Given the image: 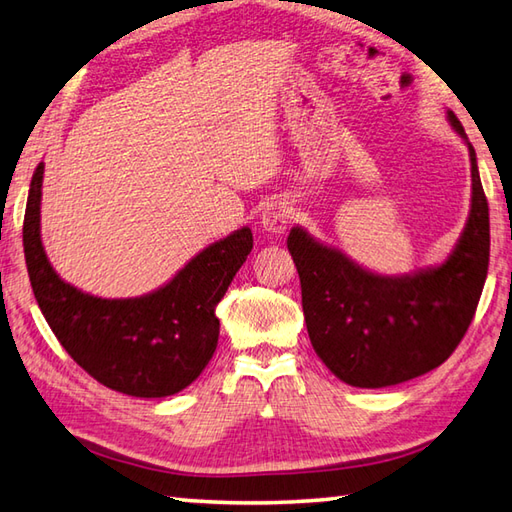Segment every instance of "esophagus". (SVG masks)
I'll return each mask as SVG.
<instances>
[{
  "instance_id": "esophagus-1",
  "label": "esophagus",
  "mask_w": 512,
  "mask_h": 512,
  "mask_svg": "<svg viewBox=\"0 0 512 512\" xmlns=\"http://www.w3.org/2000/svg\"><path fill=\"white\" fill-rule=\"evenodd\" d=\"M259 224L273 235H280L291 224V208L284 201H268L262 208V215H259Z\"/></svg>"
}]
</instances>
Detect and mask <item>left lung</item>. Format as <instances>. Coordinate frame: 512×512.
Masks as SVG:
<instances>
[{
  "instance_id": "8db88e82",
  "label": "left lung",
  "mask_w": 512,
  "mask_h": 512,
  "mask_svg": "<svg viewBox=\"0 0 512 512\" xmlns=\"http://www.w3.org/2000/svg\"><path fill=\"white\" fill-rule=\"evenodd\" d=\"M448 120L470 152L472 203L457 246L443 264L412 275H376L295 226L286 239L300 273L311 345L351 387H389L450 358L475 318L490 257L488 201L475 147L459 118Z\"/></svg>"
}]
</instances>
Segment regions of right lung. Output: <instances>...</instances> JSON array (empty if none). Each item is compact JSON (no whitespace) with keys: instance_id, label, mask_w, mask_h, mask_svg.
Here are the masks:
<instances>
[{"instance_id":"add662e5","label":"right lung","mask_w":512,"mask_h":512,"mask_svg":"<svg viewBox=\"0 0 512 512\" xmlns=\"http://www.w3.org/2000/svg\"><path fill=\"white\" fill-rule=\"evenodd\" d=\"M44 163L35 167L24 215V257L40 311L55 338L98 383L136 398L172 396L199 378L219 340L217 304L253 250L239 228L192 257L165 286L105 300L53 271L40 235Z\"/></svg>"}]
</instances>
